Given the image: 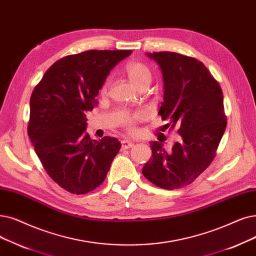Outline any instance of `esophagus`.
I'll return each instance as SVG.
<instances>
[{
	"label": "esophagus",
	"instance_id": "obj_1",
	"mask_svg": "<svg viewBox=\"0 0 256 256\" xmlns=\"http://www.w3.org/2000/svg\"><path fill=\"white\" fill-rule=\"evenodd\" d=\"M134 146V143L128 141V140H122L121 141V150H128V148H132Z\"/></svg>",
	"mask_w": 256,
	"mask_h": 256
}]
</instances>
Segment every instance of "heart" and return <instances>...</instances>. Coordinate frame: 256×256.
Returning a JSON list of instances; mask_svg holds the SVG:
<instances>
[{
    "mask_svg": "<svg viewBox=\"0 0 256 256\" xmlns=\"http://www.w3.org/2000/svg\"><path fill=\"white\" fill-rule=\"evenodd\" d=\"M126 75L128 77V80L136 88L144 86V84H150L152 80V73L148 69V66L146 64H144L139 62H130L126 66ZM108 88V82L104 84V86L102 88V92L106 93ZM143 118V114L138 113L135 116H126L124 118V124L130 126V130L132 128V122L134 120H140Z\"/></svg>",
    "mask_w": 256,
    "mask_h": 256,
    "instance_id": "heart-1",
    "label": "heart"
}]
</instances>
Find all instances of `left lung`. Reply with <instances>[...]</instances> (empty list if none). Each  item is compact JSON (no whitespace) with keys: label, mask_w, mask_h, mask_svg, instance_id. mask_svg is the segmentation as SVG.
<instances>
[{"label":"left lung","mask_w":256,"mask_h":256,"mask_svg":"<svg viewBox=\"0 0 256 256\" xmlns=\"http://www.w3.org/2000/svg\"><path fill=\"white\" fill-rule=\"evenodd\" d=\"M158 64L163 78L159 115L176 126L181 140L170 152L150 142L152 158L142 174L163 190L192 183L212 162L226 130L223 92L202 62L174 52L146 53Z\"/></svg>","instance_id":"left-lung-1"}]
</instances>
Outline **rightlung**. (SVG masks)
Instances as JSON below:
<instances>
[{"label":"right lung","mask_w":256,"mask_h":256,"mask_svg":"<svg viewBox=\"0 0 256 256\" xmlns=\"http://www.w3.org/2000/svg\"><path fill=\"white\" fill-rule=\"evenodd\" d=\"M130 50H90L55 62L30 98L28 135L51 179L75 194L94 190L106 176L121 144L92 140L86 113L114 66Z\"/></svg>","instance_id":"obj_1"}]
</instances>
